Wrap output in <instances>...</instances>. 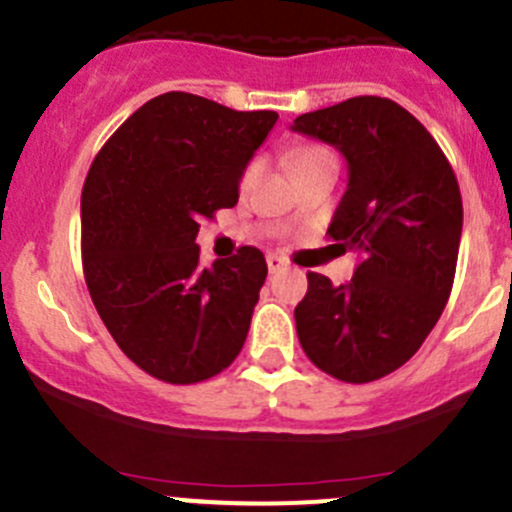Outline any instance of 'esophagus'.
<instances>
[{
  "label": "esophagus",
  "instance_id": "34e87169",
  "mask_svg": "<svg viewBox=\"0 0 512 512\" xmlns=\"http://www.w3.org/2000/svg\"><path fill=\"white\" fill-rule=\"evenodd\" d=\"M266 263H268V271H271V273H278V271H283V268H286V261H283V258L276 256V254L268 256Z\"/></svg>",
  "mask_w": 512,
  "mask_h": 512
}]
</instances>
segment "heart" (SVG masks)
I'll return each instance as SVG.
<instances>
[{
	"label": "heart",
	"instance_id": "b5f03b06",
	"mask_svg": "<svg viewBox=\"0 0 512 512\" xmlns=\"http://www.w3.org/2000/svg\"><path fill=\"white\" fill-rule=\"evenodd\" d=\"M321 154H328V151L316 149V146H306V149H296V151H293V156H291V166H293V169H296V166L306 164V161L316 159V156H321ZM256 174H258V161H251V164L244 169V174H241V181H239L241 191L251 189V184H254Z\"/></svg>",
	"mask_w": 512,
	"mask_h": 512
}]
</instances>
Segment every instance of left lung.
Returning a JSON list of instances; mask_svg holds the SVG:
<instances>
[{"mask_svg":"<svg viewBox=\"0 0 512 512\" xmlns=\"http://www.w3.org/2000/svg\"><path fill=\"white\" fill-rule=\"evenodd\" d=\"M291 129L348 161L328 234L343 254H358L341 286L308 273L293 311L298 341L328 376L378 381L421 348L448 303L463 231L458 179L426 126L381 96L308 111Z\"/></svg>","mask_w":512,"mask_h":512,"instance_id":"left-lung-1","label":"left lung"}]
</instances>
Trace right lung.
Masks as SVG:
<instances>
[{
	"label": "right lung",
	"instance_id": "right-lung-1",
	"mask_svg": "<svg viewBox=\"0 0 512 512\" xmlns=\"http://www.w3.org/2000/svg\"><path fill=\"white\" fill-rule=\"evenodd\" d=\"M276 111L169 91L101 146L82 191L86 288L116 346L149 376L189 386L234 363L266 258L254 246L199 266V221L239 201Z\"/></svg>",
	"mask_w": 512,
	"mask_h": 512
}]
</instances>
